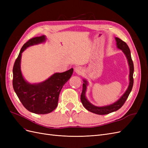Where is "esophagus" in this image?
Segmentation results:
<instances>
[{"label":"esophagus","instance_id":"34e87169","mask_svg":"<svg viewBox=\"0 0 148 148\" xmlns=\"http://www.w3.org/2000/svg\"><path fill=\"white\" fill-rule=\"evenodd\" d=\"M83 71V69H82V67H81V66H77V67H75V72L77 73V74H79V75L82 73Z\"/></svg>","mask_w":148,"mask_h":148}]
</instances>
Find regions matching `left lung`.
I'll return each mask as SVG.
<instances>
[{"label": "left lung", "instance_id": "1", "mask_svg": "<svg viewBox=\"0 0 148 148\" xmlns=\"http://www.w3.org/2000/svg\"><path fill=\"white\" fill-rule=\"evenodd\" d=\"M116 42H117V47L121 49L125 53V56H126L127 59L128 60V65L130 66V83L128 89L122 95L120 99L116 101L115 102L113 103L110 105L106 106H102V107H97L94 106L91 103L89 102L86 97V87L88 85V82L86 79H83L84 83L83 84V90L81 95V101L83 106L85 107L89 112H91L92 113H95L98 115H106L109 114L113 112L117 111L124 104V103L127 99V98L130 93L133 85V72H134V66H133V62L132 59L131 57V52L126 42L123 41L122 39H120L119 38H115Z\"/></svg>", "mask_w": 148, "mask_h": 148}]
</instances>
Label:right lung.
Masks as SVG:
<instances>
[{
  "mask_svg": "<svg viewBox=\"0 0 148 148\" xmlns=\"http://www.w3.org/2000/svg\"><path fill=\"white\" fill-rule=\"evenodd\" d=\"M44 35L30 39L21 47L13 68V87L18 99L25 108L31 112L46 114L55 110L61 89L72 75L73 69L63 73H56L46 81L38 84H30L21 74L20 64L21 53L31 46L44 42Z\"/></svg>",
  "mask_w": 148,
  "mask_h": 148,
  "instance_id": "right-lung-1",
  "label": "right lung"
}]
</instances>
